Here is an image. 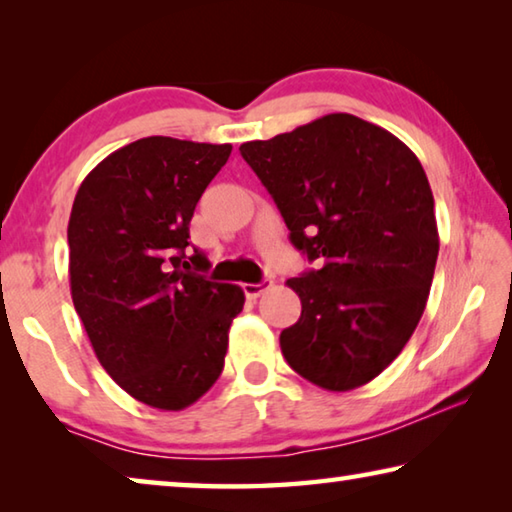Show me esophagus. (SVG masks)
Here are the masks:
<instances>
[{
    "label": "esophagus",
    "instance_id": "1",
    "mask_svg": "<svg viewBox=\"0 0 512 512\" xmlns=\"http://www.w3.org/2000/svg\"><path fill=\"white\" fill-rule=\"evenodd\" d=\"M271 287H273L271 280H264V282H259V284H244V293H246V298L257 300L266 289H271Z\"/></svg>",
    "mask_w": 512,
    "mask_h": 512
}]
</instances>
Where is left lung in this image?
I'll list each match as a JSON object with an SVG mask.
<instances>
[{"label":"left lung","mask_w":512,"mask_h":512,"mask_svg":"<svg viewBox=\"0 0 512 512\" xmlns=\"http://www.w3.org/2000/svg\"><path fill=\"white\" fill-rule=\"evenodd\" d=\"M239 151L273 196L291 244L316 262L287 280L302 311L280 334L284 359L325 391L368 384L409 343L436 271L438 225L420 160L348 112Z\"/></svg>","instance_id":"obj_1"}]
</instances>
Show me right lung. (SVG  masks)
I'll use <instances>...</instances> for the list:
<instances>
[{
  "instance_id": "right-lung-1",
  "label": "right lung",
  "mask_w": 512,
  "mask_h": 512,
  "mask_svg": "<svg viewBox=\"0 0 512 512\" xmlns=\"http://www.w3.org/2000/svg\"><path fill=\"white\" fill-rule=\"evenodd\" d=\"M230 144L142 137L110 153L76 192L67 225L69 289L108 375L160 411H180L219 379L244 291L205 280L189 246L198 198Z\"/></svg>"
}]
</instances>
